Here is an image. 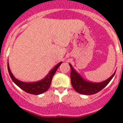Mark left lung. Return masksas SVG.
Listing matches in <instances>:
<instances>
[{
  "instance_id": "left-lung-1",
  "label": "left lung",
  "mask_w": 123,
  "mask_h": 123,
  "mask_svg": "<svg viewBox=\"0 0 123 123\" xmlns=\"http://www.w3.org/2000/svg\"><path fill=\"white\" fill-rule=\"evenodd\" d=\"M71 67V82L73 87L77 92L83 95H92L95 94L104 87L108 85V84L110 82L114 75L115 71L113 74L110 76V78L101 82H92L89 81H86L79 74V73L75 71L73 69L71 64H69Z\"/></svg>"
}]
</instances>
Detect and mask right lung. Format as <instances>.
<instances>
[{
	"label": "right lung",
	"mask_w": 123,
	"mask_h": 123,
	"mask_svg": "<svg viewBox=\"0 0 123 123\" xmlns=\"http://www.w3.org/2000/svg\"><path fill=\"white\" fill-rule=\"evenodd\" d=\"M62 63V62L58 63L44 79L39 81L34 82H25L19 81L18 79L14 77V76L11 72L9 65H8V62L7 63V67H8V71L9 73L10 76L16 85L18 86L19 88H21V89L23 90L27 93L34 94V95H39V94H41L46 92L48 90L49 88L50 87L51 82H52L53 76Z\"/></svg>",
	"instance_id": "add662e5"
}]
</instances>
